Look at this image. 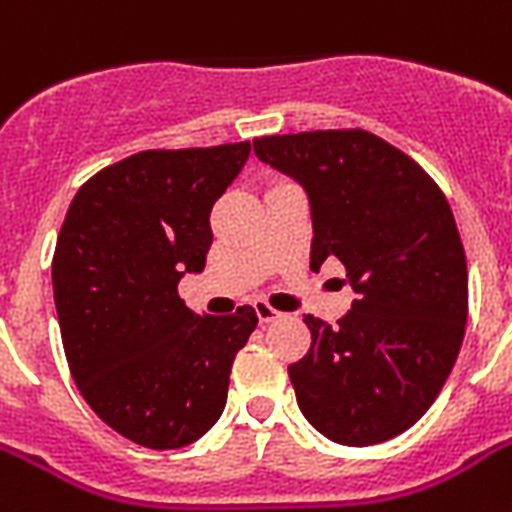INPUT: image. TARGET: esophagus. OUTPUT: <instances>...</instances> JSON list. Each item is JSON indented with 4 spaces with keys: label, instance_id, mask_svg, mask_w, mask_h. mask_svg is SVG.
I'll list each match as a JSON object with an SVG mask.
<instances>
[{
    "label": "esophagus",
    "instance_id": "esophagus-1",
    "mask_svg": "<svg viewBox=\"0 0 512 512\" xmlns=\"http://www.w3.org/2000/svg\"><path fill=\"white\" fill-rule=\"evenodd\" d=\"M255 313H257V319H260V324H271V321H276L281 316L273 305H268L265 300H257L255 303Z\"/></svg>",
    "mask_w": 512,
    "mask_h": 512
}]
</instances>
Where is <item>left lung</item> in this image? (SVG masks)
<instances>
[{
	"instance_id": "1",
	"label": "left lung",
	"mask_w": 512,
	"mask_h": 512,
	"mask_svg": "<svg viewBox=\"0 0 512 512\" xmlns=\"http://www.w3.org/2000/svg\"><path fill=\"white\" fill-rule=\"evenodd\" d=\"M260 162L308 193L311 268L337 257L356 292L332 329L305 316L311 348L289 364L300 412L342 446H372L428 412L468 321V263L436 180L366 130L257 138Z\"/></svg>"
}]
</instances>
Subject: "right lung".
Wrapping results in <instances>:
<instances>
[{"mask_svg":"<svg viewBox=\"0 0 512 512\" xmlns=\"http://www.w3.org/2000/svg\"><path fill=\"white\" fill-rule=\"evenodd\" d=\"M249 146L140 151L76 191L52 257L60 337L92 412L146 449H180L223 414L255 308L199 316L177 295L204 271L209 212Z\"/></svg>","mask_w":512,"mask_h":512,"instance_id":"1","label":"right lung"}]
</instances>
